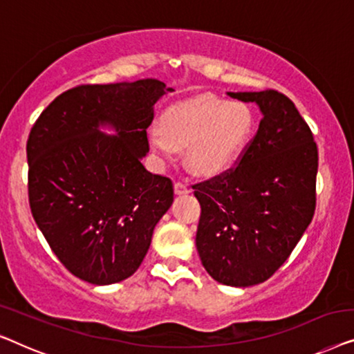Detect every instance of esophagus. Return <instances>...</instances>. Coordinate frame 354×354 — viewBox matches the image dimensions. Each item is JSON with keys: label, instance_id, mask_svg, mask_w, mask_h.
Wrapping results in <instances>:
<instances>
[{"label": "esophagus", "instance_id": "34e87169", "mask_svg": "<svg viewBox=\"0 0 354 354\" xmlns=\"http://www.w3.org/2000/svg\"><path fill=\"white\" fill-rule=\"evenodd\" d=\"M189 192H191V187H189L187 184H184L181 181L175 183V194H176V196H183V194H189Z\"/></svg>", "mask_w": 354, "mask_h": 354}]
</instances>
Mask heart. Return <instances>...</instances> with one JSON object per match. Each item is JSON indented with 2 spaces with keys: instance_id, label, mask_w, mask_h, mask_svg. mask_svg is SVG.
Segmentation results:
<instances>
[{
  "instance_id": "1",
  "label": "heart",
  "mask_w": 354,
  "mask_h": 354,
  "mask_svg": "<svg viewBox=\"0 0 354 354\" xmlns=\"http://www.w3.org/2000/svg\"><path fill=\"white\" fill-rule=\"evenodd\" d=\"M158 131L149 134L157 158L170 162L186 151L187 168L197 176H215L231 168L250 141L253 115L247 104L201 96L167 109Z\"/></svg>"
}]
</instances>
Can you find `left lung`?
<instances>
[{
	"mask_svg": "<svg viewBox=\"0 0 354 354\" xmlns=\"http://www.w3.org/2000/svg\"><path fill=\"white\" fill-rule=\"evenodd\" d=\"M227 94L257 102L263 118L236 165L196 186V245L215 281L250 287L283 265L315 216L317 146L286 94Z\"/></svg>",
	"mask_w": 354,
	"mask_h": 354,
	"instance_id": "1",
	"label": "left lung"
}]
</instances>
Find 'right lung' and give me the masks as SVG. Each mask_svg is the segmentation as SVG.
Wrapping results in <instances>:
<instances>
[{
    "instance_id": "1",
    "label": "right lung",
    "mask_w": 354,
    "mask_h": 354,
    "mask_svg": "<svg viewBox=\"0 0 354 354\" xmlns=\"http://www.w3.org/2000/svg\"><path fill=\"white\" fill-rule=\"evenodd\" d=\"M167 91L173 89L153 78L80 84L54 99L28 134L33 220L82 281L109 286L134 274L171 207V179L141 163L153 104ZM106 122L117 137L98 131Z\"/></svg>"
}]
</instances>
